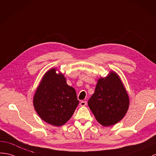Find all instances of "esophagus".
Masks as SVG:
<instances>
[{
	"label": "esophagus",
	"mask_w": 156,
	"mask_h": 156,
	"mask_svg": "<svg viewBox=\"0 0 156 156\" xmlns=\"http://www.w3.org/2000/svg\"><path fill=\"white\" fill-rule=\"evenodd\" d=\"M86 101H82V102H80V106H86Z\"/></svg>",
	"instance_id": "34e87169"
}]
</instances>
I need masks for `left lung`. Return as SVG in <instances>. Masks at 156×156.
Returning <instances> with one entry per match:
<instances>
[{
    "mask_svg": "<svg viewBox=\"0 0 156 156\" xmlns=\"http://www.w3.org/2000/svg\"><path fill=\"white\" fill-rule=\"evenodd\" d=\"M88 106L101 125L117 124L127 112L129 99L119 76L111 71L97 82L95 92L88 100Z\"/></svg>",
    "mask_w": 156,
    "mask_h": 156,
    "instance_id": "left-lung-1",
    "label": "left lung"
}]
</instances>
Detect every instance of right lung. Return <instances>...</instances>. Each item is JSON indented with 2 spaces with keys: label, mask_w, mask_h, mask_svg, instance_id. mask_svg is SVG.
I'll return each mask as SVG.
<instances>
[{
  "label": "right lung",
  "mask_w": 156,
  "mask_h": 156,
  "mask_svg": "<svg viewBox=\"0 0 156 156\" xmlns=\"http://www.w3.org/2000/svg\"><path fill=\"white\" fill-rule=\"evenodd\" d=\"M56 68L44 75L36 90L33 104L42 119L54 126H61L69 120L79 101L74 88L68 86L62 73Z\"/></svg>",
  "instance_id": "right-lung-1"
}]
</instances>
